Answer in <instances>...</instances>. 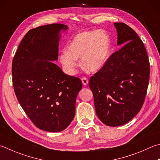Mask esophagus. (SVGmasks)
<instances>
[{"label":"esophagus","mask_w":160,"mask_h":160,"mask_svg":"<svg viewBox=\"0 0 160 160\" xmlns=\"http://www.w3.org/2000/svg\"><path fill=\"white\" fill-rule=\"evenodd\" d=\"M81 80H82V82L84 85H87L89 82L88 79L86 77H82V78H81Z\"/></svg>","instance_id":"esophagus-1"}]
</instances>
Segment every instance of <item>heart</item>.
<instances>
[{
    "mask_svg": "<svg viewBox=\"0 0 160 160\" xmlns=\"http://www.w3.org/2000/svg\"><path fill=\"white\" fill-rule=\"evenodd\" d=\"M110 50V40L105 31H86L77 34L59 56L60 62L66 73L74 75L81 58L82 67L96 72L103 67Z\"/></svg>",
    "mask_w": 160,
    "mask_h": 160,
    "instance_id": "b5f03b06",
    "label": "heart"
}]
</instances>
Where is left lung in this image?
<instances>
[{
  "label": "left lung",
  "instance_id": "8db88e82",
  "mask_svg": "<svg viewBox=\"0 0 160 160\" xmlns=\"http://www.w3.org/2000/svg\"><path fill=\"white\" fill-rule=\"evenodd\" d=\"M114 25L118 45L122 47L110 55L89 82L97 115L110 127L122 125L137 115L150 79V62L143 41L124 23Z\"/></svg>",
  "mask_w": 160,
  "mask_h": 160
}]
</instances>
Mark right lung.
<instances>
[{"label":"right lung","instance_id":"right-lung-1","mask_svg":"<svg viewBox=\"0 0 160 160\" xmlns=\"http://www.w3.org/2000/svg\"><path fill=\"white\" fill-rule=\"evenodd\" d=\"M62 24L28 31L12 63L17 100L38 128L58 132L67 128L75 112L76 97L82 88L80 78L64 73L52 61L58 59Z\"/></svg>","mask_w":160,"mask_h":160}]
</instances>
